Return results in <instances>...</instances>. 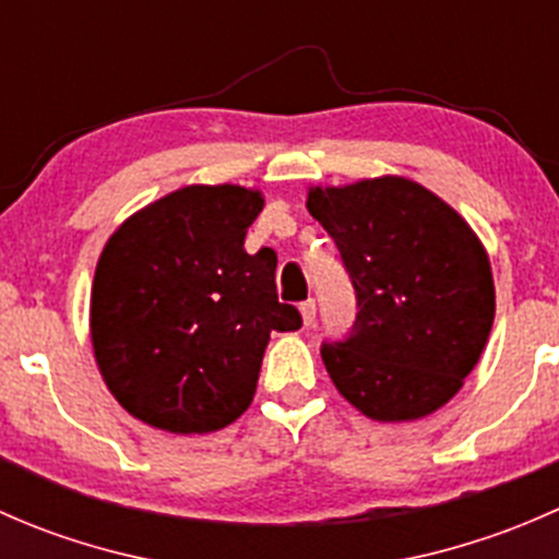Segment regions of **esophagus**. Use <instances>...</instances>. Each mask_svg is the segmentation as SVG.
Masks as SVG:
<instances>
[{
	"label": "esophagus",
	"mask_w": 559,
	"mask_h": 559,
	"mask_svg": "<svg viewBox=\"0 0 559 559\" xmlns=\"http://www.w3.org/2000/svg\"><path fill=\"white\" fill-rule=\"evenodd\" d=\"M300 313H302V324L313 326V321H316V300H306V302H302Z\"/></svg>",
	"instance_id": "1"
}]
</instances>
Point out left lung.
Wrapping results in <instances>:
<instances>
[{"mask_svg": "<svg viewBox=\"0 0 559 559\" xmlns=\"http://www.w3.org/2000/svg\"><path fill=\"white\" fill-rule=\"evenodd\" d=\"M357 295L348 337L321 346L337 392L376 421H414L460 392L495 319L489 257L465 218L400 175L308 189Z\"/></svg>", "mask_w": 559, "mask_h": 559, "instance_id": "left-lung-1", "label": "left lung"}]
</instances>
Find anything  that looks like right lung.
<instances>
[{
	"label": "right lung",
	"instance_id": "add662e5",
	"mask_svg": "<svg viewBox=\"0 0 559 559\" xmlns=\"http://www.w3.org/2000/svg\"><path fill=\"white\" fill-rule=\"evenodd\" d=\"M264 197L183 186L110 235L92 286V343L112 397L151 427L213 432L251 405L270 332L300 330L278 302L273 248L246 253Z\"/></svg>",
	"mask_w": 559,
	"mask_h": 559
}]
</instances>
